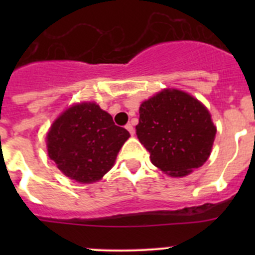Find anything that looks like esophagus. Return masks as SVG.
I'll return each instance as SVG.
<instances>
[{
	"label": "esophagus",
	"mask_w": 255,
	"mask_h": 255,
	"mask_svg": "<svg viewBox=\"0 0 255 255\" xmlns=\"http://www.w3.org/2000/svg\"><path fill=\"white\" fill-rule=\"evenodd\" d=\"M125 128H126V130H128V131L130 132V134H131V135H134L135 130H134V128H132V125H131V124H128V125H126Z\"/></svg>",
	"instance_id": "34e87169"
}]
</instances>
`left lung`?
I'll list each match as a JSON object with an SVG mask.
<instances>
[{"instance_id": "1", "label": "left lung", "mask_w": 255, "mask_h": 255, "mask_svg": "<svg viewBox=\"0 0 255 255\" xmlns=\"http://www.w3.org/2000/svg\"><path fill=\"white\" fill-rule=\"evenodd\" d=\"M135 130L150 162L171 177H185L202 167L217 132L208 108L176 88H164L141 102Z\"/></svg>"}]
</instances>
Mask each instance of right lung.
Returning <instances> with one entry per match:
<instances>
[{"mask_svg": "<svg viewBox=\"0 0 255 255\" xmlns=\"http://www.w3.org/2000/svg\"><path fill=\"white\" fill-rule=\"evenodd\" d=\"M130 138L96 102H78L61 112L46 135L47 153L65 176L79 184L100 181L114 167Z\"/></svg>", "mask_w": 255, "mask_h": 255, "instance_id": "obj_1", "label": "right lung"}]
</instances>
